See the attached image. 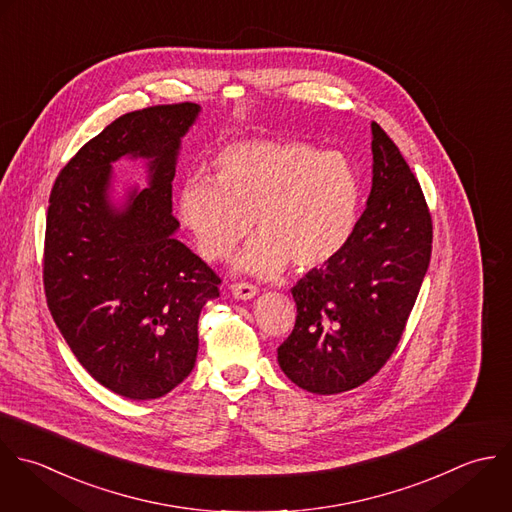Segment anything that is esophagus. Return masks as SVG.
I'll use <instances>...</instances> for the list:
<instances>
[{
  "instance_id": "34e87169",
  "label": "esophagus",
  "mask_w": 512,
  "mask_h": 512,
  "mask_svg": "<svg viewBox=\"0 0 512 512\" xmlns=\"http://www.w3.org/2000/svg\"><path fill=\"white\" fill-rule=\"evenodd\" d=\"M231 293L239 301H249L257 295V287L249 285V283H235V285H231Z\"/></svg>"
}]
</instances>
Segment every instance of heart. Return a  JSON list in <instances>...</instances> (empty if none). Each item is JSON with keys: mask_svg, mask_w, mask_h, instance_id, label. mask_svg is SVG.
<instances>
[{"mask_svg": "<svg viewBox=\"0 0 512 512\" xmlns=\"http://www.w3.org/2000/svg\"><path fill=\"white\" fill-rule=\"evenodd\" d=\"M177 215L207 261L231 257L253 221L257 235L235 263L239 273L275 277L289 263L313 271L333 261L355 235L361 179L339 151L249 139L217 155L215 181L193 175L181 183Z\"/></svg>", "mask_w": 512, "mask_h": 512, "instance_id": "obj_1", "label": "heart"}]
</instances>
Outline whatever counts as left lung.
Returning <instances> with one entry per match:
<instances>
[{"mask_svg":"<svg viewBox=\"0 0 512 512\" xmlns=\"http://www.w3.org/2000/svg\"><path fill=\"white\" fill-rule=\"evenodd\" d=\"M373 185L349 245L291 289L297 321L277 349L283 373L315 395L367 383L397 349L429 269L425 195L391 137L373 121Z\"/></svg>","mask_w":512,"mask_h":512,"instance_id":"obj_1","label":"left lung"}]
</instances>
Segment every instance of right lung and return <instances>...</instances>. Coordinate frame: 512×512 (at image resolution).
I'll list each match as a JSON object with an SVG mask.
<instances>
[{
    "label": "right lung",
    "instance_id": "obj_1",
    "mask_svg": "<svg viewBox=\"0 0 512 512\" xmlns=\"http://www.w3.org/2000/svg\"><path fill=\"white\" fill-rule=\"evenodd\" d=\"M201 105L131 111L87 141L49 197L43 285L51 317L105 389L151 401L195 367L197 323L221 279L179 239L171 211L181 139ZM141 158L148 187L115 202L112 163Z\"/></svg>",
    "mask_w": 512,
    "mask_h": 512
}]
</instances>
